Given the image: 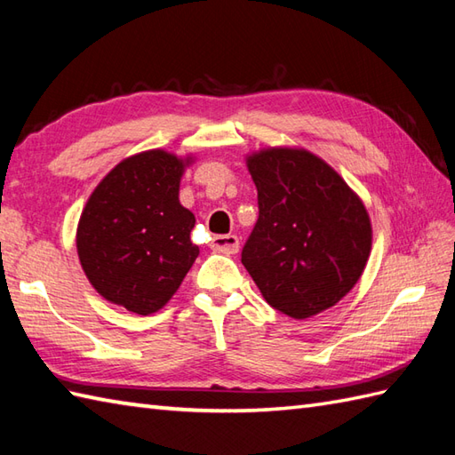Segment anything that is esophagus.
Returning a JSON list of instances; mask_svg holds the SVG:
<instances>
[{"mask_svg":"<svg viewBox=\"0 0 455 455\" xmlns=\"http://www.w3.org/2000/svg\"><path fill=\"white\" fill-rule=\"evenodd\" d=\"M211 246L212 250H217V252H222V254H236L240 248V240L235 235H217L212 236Z\"/></svg>","mask_w":455,"mask_h":455,"instance_id":"obj_1","label":"esophagus"}]
</instances>
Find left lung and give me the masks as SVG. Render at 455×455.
Instances as JSON below:
<instances>
[{
  "instance_id": "1",
  "label": "left lung",
  "mask_w": 455,
  "mask_h": 455,
  "mask_svg": "<svg viewBox=\"0 0 455 455\" xmlns=\"http://www.w3.org/2000/svg\"><path fill=\"white\" fill-rule=\"evenodd\" d=\"M259 217L243 264L259 293L291 318L334 307L362 277L373 228L362 197L331 164L301 147L246 154Z\"/></svg>"
}]
</instances>
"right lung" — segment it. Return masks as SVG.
I'll use <instances>...</instances> for the list:
<instances>
[{"instance_id": "1", "label": "right lung", "mask_w": 455, "mask_h": 455, "mask_svg": "<svg viewBox=\"0 0 455 455\" xmlns=\"http://www.w3.org/2000/svg\"><path fill=\"white\" fill-rule=\"evenodd\" d=\"M196 162L150 148L121 160L92 191L76 228L85 277L105 301L152 315L178 291L199 256L196 217L180 203L183 173Z\"/></svg>"}]
</instances>
